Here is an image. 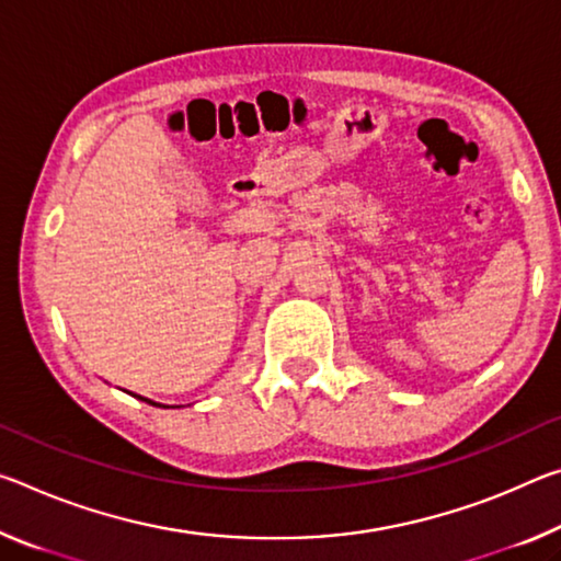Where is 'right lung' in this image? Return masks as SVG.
<instances>
[{"instance_id": "right-lung-1", "label": "right lung", "mask_w": 561, "mask_h": 561, "mask_svg": "<svg viewBox=\"0 0 561 561\" xmlns=\"http://www.w3.org/2000/svg\"><path fill=\"white\" fill-rule=\"evenodd\" d=\"M145 402H149V399H145ZM149 404H154V402H149Z\"/></svg>"}]
</instances>
